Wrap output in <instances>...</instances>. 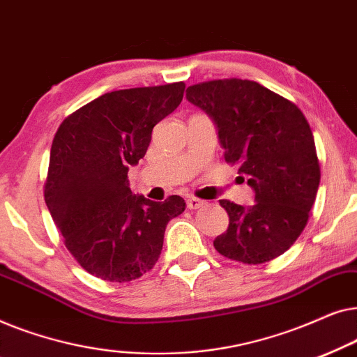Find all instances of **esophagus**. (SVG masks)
I'll list each match as a JSON object with an SVG mask.
<instances>
[{"label": "esophagus", "mask_w": 357, "mask_h": 357, "mask_svg": "<svg viewBox=\"0 0 357 357\" xmlns=\"http://www.w3.org/2000/svg\"><path fill=\"white\" fill-rule=\"evenodd\" d=\"M204 204H206V202H203V199L195 198V197L187 199V206H188V209H198V208L204 206Z\"/></svg>", "instance_id": "esophagus-1"}]
</instances>
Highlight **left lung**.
<instances>
[{"instance_id":"obj_1","label":"left lung","mask_w":357,"mask_h":357,"mask_svg":"<svg viewBox=\"0 0 357 357\" xmlns=\"http://www.w3.org/2000/svg\"><path fill=\"white\" fill-rule=\"evenodd\" d=\"M187 99L213 116L224 159L237 164L255 190L257 203L248 208L219 199L229 227L214 238V248L247 265L275 260L304 231L319 190L309 121L294 102L237 77L190 86Z\"/></svg>"}]
</instances>
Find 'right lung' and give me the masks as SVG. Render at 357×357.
I'll return each instance as SVG.
<instances>
[{
	"instance_id": "right-lung-1",
	"label": "right lung",
	"mask_w": 357,
	"mask_h": 357,
	"mask_svg": "<svg viewBox=\"0 0 357 357\" xmlns=\"http://www.w3.org/2000/svg\"><path fill=\"white\" fill-rule=\"evenodd\" d=\"M183 91L180 81L107 92L58 126L43 197L66 248L92 276L126 282L153 270L165 226L185 211L178 195L158 203L128 187L130 165L144 158L153 128Z\"/></svg>"
}]
</instances>
